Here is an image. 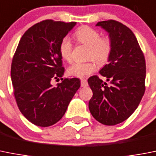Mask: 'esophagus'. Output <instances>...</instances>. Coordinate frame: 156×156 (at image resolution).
<instances>
[{
  "instance_id": "obj_1",
  "label": "esophagus",
  "mask_w": 156,
  "mask_h": 156,
  "mask_svg": "<svg viewBox=\"0 0 156 156\" xmlns=\"http://www.w3.org/2000/svg\"><path fill=\"white\" fill-rule=\"evenodd\" d=\"M81 86H82V87H86V86H88V82H87L86 79H82L81 80Z\"/></svg>"
}]
</instances>
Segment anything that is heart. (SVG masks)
I'll return each instance as SVG.
<instances>
[{"instance_id":"1","label":"heart","mask_w":156,"mask_h":156,"mask_svg":"<svg viewBox=\"0 0 156 156\" xmlns=\"http://www.w3.org/2000/svg\"><path fill=\"white\" fill-rule=\"evenodd\" d=\"M76 38L81 44L90 48L88 57L100 66L108 62L112 52V43L108 37L101 38L100 33L97 30L90 27H82L75 33ZM72 42L67 36L64 37L59 45L60 55L67 62L72 58ZM96 65L93 61L86 62H75L67 69L68 74L77 78H85L94 73Z\"/></svg>"}]
</instances>
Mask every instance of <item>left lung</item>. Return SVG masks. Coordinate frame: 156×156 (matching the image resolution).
<instances>
[{
  "instance_id": "left-lung-1",
  "label": "left lung",
  "mask_w": 156,
  "mask_h": 156,
  "mask_svg": "<svg viewBox=\"0 0 156 156\" xmlns=\"http://www.w3.org/2000/svg\"><path fill=\"white\" fill-rule=\"evenodd\" d=\"M112 43V52L99 71L103 82L94 75L88 79L93 91L89 102L92 116L105 125L125 121L138 107L145 92L146 63L136 38L129 27L116 20L98 22Z\"/></svg>"
}]
</instances>
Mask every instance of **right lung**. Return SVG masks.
<instances>
[{
    "instance_id": "obj_1",
    "label": "right lung",
    "mask_w": 156,
    "mask_h": 156,
    "mask_svg": "<svg viewBox=\"0 0 156 156\" xmlns=\"http://www.w3.org/2000/svg\"><path fill=\"white\" fill-rule=\"evenodd\" d=\"M75 22L46 20L27 29L19 42L12 58L11 78L20 111L34 125L48 127L62 118L80 87L77 78L63 76L59 45Z\"/></svg>"
}]
</instances>
